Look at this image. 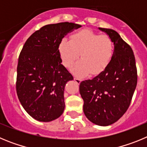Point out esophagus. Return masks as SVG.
<instances>
[{
  "label": "esophagus",
  "mask_w": 147,
  "mask_h": 147,
  "mask_svg": "<svg viewBox=\"0 0 147 147\" xmlns=\"http://www.w3.org/2000/svg\"><path fill=\"white\" fill-rule=\"evenodd\" d=\"M74 81L76 82L77 83H80V82H81V81H82L80 79H79V78H77V77H74Z\"/></svg>",
  "instance_id": "1"
}]
</instances>
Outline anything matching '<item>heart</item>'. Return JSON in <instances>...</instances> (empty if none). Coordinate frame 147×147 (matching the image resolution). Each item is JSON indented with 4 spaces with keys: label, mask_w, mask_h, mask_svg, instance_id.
<instances>
[{
    "label": "heart",
    "mask_w": 147,
    "mask_h": 147,
    "mask_svg": "<svg viewBox=\"0 0 147 147\" xmlns=\"http://www.w3.org/2000/svg\"><path fill=\"white\" fill-rule=\"evenodd\" d=\"M58 51L63 65L71 67L80 53L82 59L73 67L72 73L79 77L103 72L112 60L114 45L106 34H98L90 29H82L71 36V40L62 38Z\"/></svg>",
    "instance_id": "1"
}]
</instances>
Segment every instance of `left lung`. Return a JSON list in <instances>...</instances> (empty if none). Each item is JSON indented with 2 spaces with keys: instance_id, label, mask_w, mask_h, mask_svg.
Here are the masks:
<instances>
[{
  "instance_id": "8db88e82",
  "label": "left lung",
  "mask_w": 147,
  "mask_h": 147,
  "mask_svg": "<svg viewBox=\"0 0 147 147\" xmlns=\"http://www.w3.org/2000/svg\"><path fill=\"white\" fill-rule=\"evenodd\" d=\"M98 29L112 39L113 56L103 72L80 83V92L85 116L105 127L117 121L129 107L137 85V70L133 51L119 33L110 28Z\"/></svg>"
}]
</instances>
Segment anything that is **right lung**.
I'll return each mask as SVG.
<instances>
[{
    "instance_id": "obj_1",
    "label": "right lung",
    "mask_w": 147,
    "mask_h": 147,
    "mask_svg": "<svg viewBox=\"0 0 147 147\" xmlns=\"http://www.w3.org/2000/svg\"><path fill=\"white\" fill-rule=\"evenodd\" d=\"M82 26L59 23L42 27L23 45L17 67V94L32 118L49 122L64 111V90L72 75L62 65L58 45L65 35Z\"/></svg>"
}]
</instances>
